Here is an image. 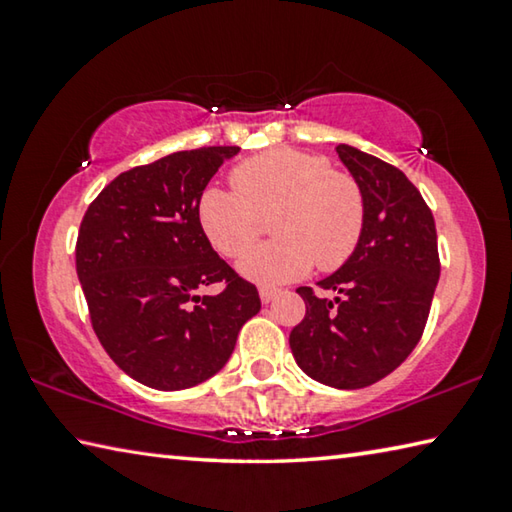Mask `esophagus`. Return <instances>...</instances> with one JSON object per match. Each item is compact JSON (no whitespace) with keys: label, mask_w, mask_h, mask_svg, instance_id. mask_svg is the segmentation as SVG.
I'll list each match as a JSON object with an SVG mask.
<instances>
[{"label":"esophagus","mask_w":512,"mask_h":512,"mask_svg":"<svg viewBox=\"0 0 512 512\" xmlns=\"http://www.w3.org/2000/svg\"><path fill=\"white\" fill-rule=\"evenodd\" d=\"M259 298H262L264 305H268V302H273L277 298V289L262 287V289H259Z\"/></svg>","instance_id":"1"}]
</instances>
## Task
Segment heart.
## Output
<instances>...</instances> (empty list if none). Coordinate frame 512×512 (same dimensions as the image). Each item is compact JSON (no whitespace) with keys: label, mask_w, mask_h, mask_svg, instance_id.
Wrapping results in <instances>:
<instances>
[{"label":"heart","mask_w":512,"mask_h":512,"mask_svg":"<svg viewBox=\"0 0 512 512\" xmlns=\"http://www.w3.org/2000/svg\"><path fill=\"white\" fill-rule=\"evenodd\" d=\"M232 187H207L198 223L223 257L250 250L271 219V244L241 259L239 271L264 287L293 282L311 266L334 271L357 250L366 228V194L352 173L336 171L325 155L277 149L232 171Z\"/></svg>","instance_id":"b5f03b06"}]
</instances>
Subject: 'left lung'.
<instances>
[{
    "instance_id": "obj_1",
    "label": "left lung",
    "mask_w": 512,
    "mask_h": 512,
    "mask_svg": "<svg viewBox=\"0 0 512 512\" xmlns=\"http://www.w3.org/2000/svg\"><path fill=\"white\" fill-rule=\"evenodd\" d=\"M366 194V228L339 271L318 282L336 298L300 287L305 318L291 329L298 366L320 384L354 391L409 357L427 325L440 277L429 205L404 173L354 146H336Z\"/></svg>"
}]
</instances>
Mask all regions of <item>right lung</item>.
<instances>
[{"instance_id": "add662e5", "label": "right lung", "mask_w": 512, "mask_h": 512, "mask_svg": "<svg viewBox=\"0 0 512 512\" xmlns=\"http://www.w3.org/2000/svg\"><path fill=\"white\" fill-rule=\"evenodd\" d=\"M239 146L178 151L119 173L90 203L76 273L94 334L117 366L158 391L216 375L262 302L255 284L216 255L198 198ZM221 281L219 297H196Z\"/></svg>"}]
</instances>
